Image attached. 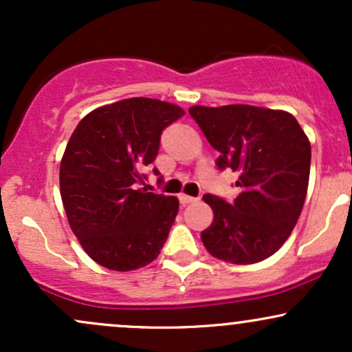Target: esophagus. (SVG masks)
Returning a JSON list of instances; mask_svg holds the SVG:
<instances>
[{"label": "esophagus", "instance_id": "1", "mask_svg": "<svg viewBox=\"0 0 352 352\" xmlns=\"http://www.w3.org/2000/svg\"><path fill=\"white\" fill-rule=\"evenodd\" d=\"M179 200L182 205H187V204H193V201H197V199H193V197L190 195H185V193H180L179 195Z\"/></svg>", "mask_w": 352, "mask_h": 352}]
</instances>
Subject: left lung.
Masks as SVG:
<instances>
[{"label": "left lung", "mask_w": 352, "mask_h": 352, "mask_svg": "<svg viewBox=\"0 0 352 352\" xmlns=\"http://www.w3.org/2000/svg\"><path fill=\"white\" fill-rule=\"evenodd\" d=\"M190 116L217 164L238 173L233 204L205 195L213 221L201 232L207 252L227 263L252 265L281 248L301 215L309 182L311 144L286 111L246 104L193 106Z\"/></svg>", "instance_id": "obj_1"}]
</instances>
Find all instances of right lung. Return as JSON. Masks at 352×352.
<instances>
[{
  "label": "right lung",
  "mask_w": 352,
  "mask_h": 352,
  "mask_svg": "<svg viewBox=\"0 0 352 352\" xmlns=\"http://www.w3.org/2000/svg\"><path fill=\"white\" fill-rule=\"evenodd\" d=\"M184 114L175 104L131 98L94 109L72 132L60 199L72 233L104 268L132 272L159 256L179 199L139 188L140 172L155 160L164 129Z\"/></svg>",
  "instance_id": "1"
}]
</instances>
